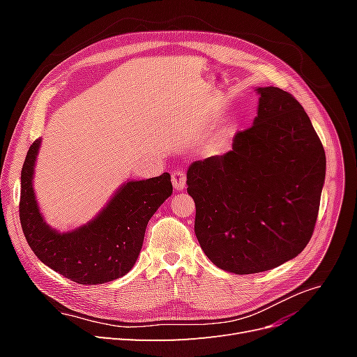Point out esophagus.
<instances>
[{
	"label": "esophagus",
	"instance_id": "esophagus-1",
	"mask_svg": "<svg viewBox=\"0 0 357 357\" xmlns=\"http://www.w3.org/2000/svg\"><path fill=\"white\" fill-rule=\"evenodd\" d=\"M171 181L176 190H183L186 188V174L180 169H174L171 172Z\"/></svg>",
	"mask_w": 357,
	"mask_h": 357
}]
</instances>
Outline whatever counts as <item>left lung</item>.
I'll return each mask as SVG.
<instances>
[{
    "mask_svg": "<svg viewBox=\"0 0 357 357\" xmlns=\"http://www.w3.org/2000/svg\"><path fill=\"white\" fill-rule=\"evenodd\" d=\"M257 116L236 132L232 150L188 169L195 234L223 271L256 274L296 257L308 244L320 207L326 156L295 96L257 88Z\"/></svg>",
    "mask_w": 357,
    "mask_h": 357,
    "instance_id": "1",
    "label": "left lung"
}]
</instances>
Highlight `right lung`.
Returning <instances> with one entry per match:
<instances>
[{
	"label": "right lung",
	"mask_w": 357,
	"mask_h": 357,
	"mask_svg": "<svg viewBox=\"0 0 357 357\" xmlns=\"http://www.w3.org/2000/svg\"><path fill=\"white\" fill-rule=\"evenodd\" d=\"M41 139L31 144L20 174L19 218L31 250L53 271L79 284H102L131 271L144 241L150 218L171 197L168 172L128 181L93 220L58 232L43 220L32 188Z\"/></svg>",
	"instance_id": "add662e5"
}]
</instances>
